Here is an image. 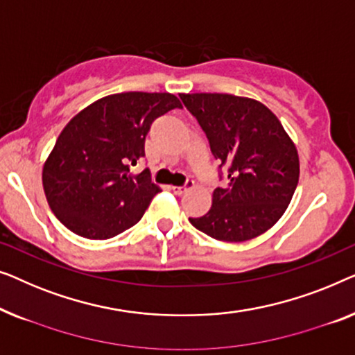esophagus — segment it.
I'll use <instances>...</instances> for the list:
<instances>
[{
	"instance_id": "34e87169",
	"label": "esophagus",
	"mask_w": 355,
	"mask_h": 355,
	"mask_svg": "<svg viewBox=\"0 0 355 355\" xmlns=\"http://www.w3.org/2000/svg\"><path fill=\"white\" fill-rule=\"evenodd\" d=\"M193 184H194L193 180H187V183H184L183 187H172V189H173V193L178 194V196H182V194L187 193L189 188H193Z\"/></svg>"
}]
</instances>
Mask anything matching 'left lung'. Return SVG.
I'll use <instances>...</instances> for the list:
<instances>
[{"mask_svg": "<svg viewBox=\"0 0 355 355\" xmlns=\"http://www.w3.org/2000/svg\"><path fill=\"white\" fill-rule=\"evenodd\" d=\"M225 168L227 184L216 188L206 216L189 218L218 241L241 243L279 220L299 182L297 149L267 106L225 93L180 94Z\"/></svg>", "mask_w": 355, "mask_h": 355, "instance_id": "obj_1", "label": "left lung"}]
</instances>
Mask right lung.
I'll use <instances>...</instances> for the list:
<instances>
[{
	"label": "right lung",
	"instance_id": "obj_1",
	"mask_svg": "<svg viewBox=\"0 0 355 355\" xmlns=\"http://www.w3.org/2000/svg\"><path fill=\"white\" fill-rule=\"evenodd\" d=\"M182 107L171 93L128 92L80 111L59 135L43 166L48 204L64 227L88 239H107L139 222L161 191L149 168L133 175L157 117Z\"/></svg>",
	"mask_w": 355,
	"mask_h": 355
}]
</instances>
